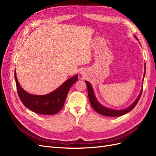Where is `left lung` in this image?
I'll list each match as a JSON object with an SVG mask.
<instances>
[{
	"mask_svg": "<svg viewBox=\"0 0 156 156\" xmlns=\"http://www.w3.org/2000/svg\"><path fill=\"white\" fill-rule=\"evenodd\" d=\"M134 37L138 40V38L135 36H134ZM144 70H146V66H145ZM144 76H145V71H144ZM144 77H143V80H144ZM85 83H86L87 86L88 95V98L90 100V104H91V106L92 107V108L94 110H95L98 113H99V114H100L103 116H111V117L120 116L122 115H124L126 114V113H127V112H130L136 106V105L137 104V103L140 98L141 94H142V92H143V88H142L141 89V91L139 94L138 98H136V100L133 103H132V104L129 107H127L123 110H115V109H112V108L104 107L102 105H101L100 103H99L98 101L97 100V99L95 96V94H94V89L90 84V83L87 81H85Z\"/></svg>",
	"mask_w": 156,
	"mask_h": 156,
	"instance_id": "1",
	"label": "left lung"
}]
</instances>
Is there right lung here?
<instances>
[{
    "instance_id": "right-lung-1",
    "label": "right lung",
    "mask_w": 156,
    "mask_h": 156,
    "mask_svg": "<svg viewBox=\"0 0 156 156\" xmlns=\"http://www.w3.org/2000/svg\"><path fill=\"white\" fill-rule=\"evenodd\" d=\"M78 75L69 78L55 90L46 95H34L25 91L20 86L15 71L17 91L21 102L30 111L41 115H52L58 113L64 105L69 89L77 81Z\"/></svg>"
}]
</instances>
